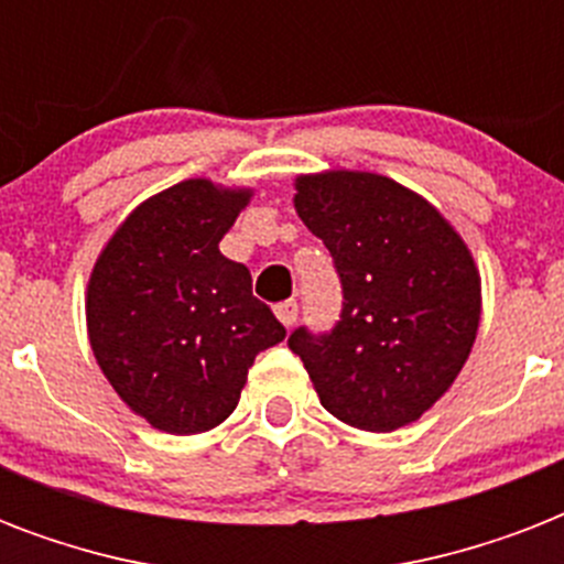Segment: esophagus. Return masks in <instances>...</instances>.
Returning <instances> with one entry per match:
<instances>
[{
    "instance_id": "obj_1",
    "label": "esophagus",
    "mask_w": 564,
    "mask_h": 564,
    "mask_svg": "<svg viewBox=\"0 0 564 564\" xmlns=\"http://www.w3.org/2000/svg\"><path fill=\"white\" fill-rule=\"evenodd\" d=\"M274 316L281 318L283 327H292L299 322V301L286 299L281 301V304H274Z\"/></svg>"
}]
</instances>
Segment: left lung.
Segmentation results:
<instances>
[{"mask_svg":"<svg viewBox=\"0 0 564 564\" xmlns=\"http://www.w3.org/2000/svg\"><path fill=\"white\" fill-rule=\"evenodd\" d=\"M295 210L334 257L343 313L290 334L318 401L345 424L389 433L447 392L480 325V274L436 207L371 172L304 175Z\"/></svg>","mask_w":564,"mask_h":564,"instance_id":"obj_1","label":"left lung"}]
</instances>
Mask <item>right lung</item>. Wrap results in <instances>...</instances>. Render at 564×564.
Wrapping results in <instances>:
<instances>
[{"label":"right lung","mask_w":564,"mask_h":564,"mask_svg":"<svg viewBox=\"0 0 564 564\" xmlns=\"http://www.w3.org/2000/svg\"><path fill=\"white\" fill-rule=\"evenodd\" d=\"M246 189L181 181L140 204L101 251L87 330L119 398L166 433H204L237 410L248 369L286 327L219 251Z\"/></svg>","instance_id":"add662e5"}]
</instances>
